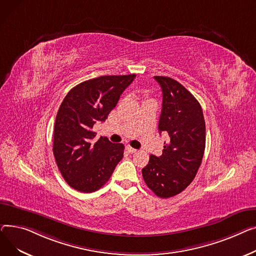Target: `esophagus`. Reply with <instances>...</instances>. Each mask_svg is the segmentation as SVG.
Wrapping results in <instances>:
<instances>
[{"mask_svg": "<svg viewBox=\"0 0 256 256\" xmlns=\"http://www.w3.org/2000/svg\"><path fill=\"white\" fill-rule=\"evenodd\" d=\"M126 150H127V151L129 152V153H136V151H138V150L136 148H133L132 146H126Z\"/></svg>", "mask_w": 256, "mask_h": 256, "instance_id": "esophagus-1", "label": "esophagus"}]
</instances>
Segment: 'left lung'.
Listing matches in <instances>:
<instances>
[{
	"label": "left lung",
	"mask_w": 256,
	"mask_h": 256,
	"mask_svg": "<svg viewBox=\"0 0 256 256\" xmlns=\"http://www.w3.org/2000/svg\"><path fill=\"white\" fill-rule=\"evenodd\" d=\"M162 90L159 132H168L162 155L150 156L142 178L146 186L161 198H172L193 181L206 148V124L200 102L176 80L154 76Z\"/></svg>",
	"instance_id": "obj_1"
}]
</instances>
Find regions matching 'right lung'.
<instances>
[{
  "label": "right lung",
  "mask_w": 256,
  "mask_h": 256,
  "mask_svg": "<svg viewBox=\"0 0 256 256\" xmlns=\"http://www.w3.org/2000/svg\"><path fill=\"white\" fill-rule=\"evenodd\" d=\"M136 74L106 75L72 88L58 108L54 130V156L65 181L73 189L91 193L100 189L124 155L123 144L106 138L94 140L93 127L104 122Z\"/></svg>",
  "instance_id": "obj_1"
}]
</instances>
